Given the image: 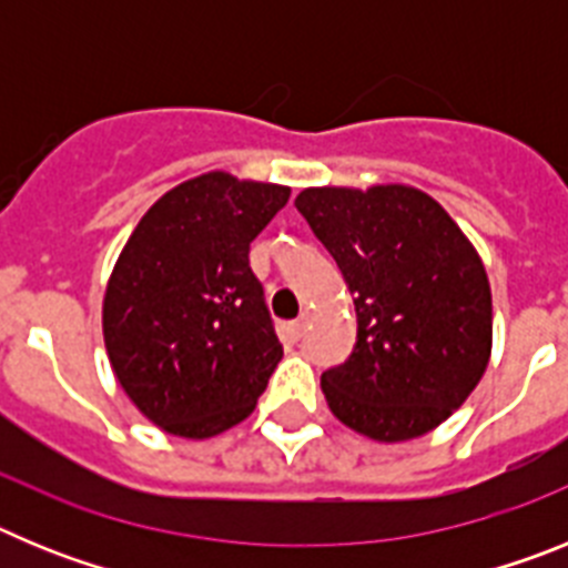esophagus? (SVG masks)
I'll return each instance as SVG.
<instances>
[{
  "mask_svg": "<svg viewBox=\"0 0 568 568\" xmlns=\"http://www.w3.org/2000/svg\"><path fill=\"white\" fill-rule=\"evenodd\" d=\"M310 318H313V315H310L307 310H304V313H301V318H298V321H293V335H295V338H301V335L307 333Z\"/></svg>",
  "mask_w": 568,
  "mask_h": 568,
  "instance_id": "obj_1",
  "label": "esophagus"
}]
</instances>
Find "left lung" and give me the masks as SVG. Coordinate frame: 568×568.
Returning <instances> with one entry per match:
<instances>
[{
	"label": "left lung",
	"mask_w": 568,
	"mask_h": 568,
	"mask_svg": "<svg viewBox=\"0 0 568 568\" xmlns=\"http://www.w3.org/2000/svg\"><path fill=\"white\" fill-rule=\"evenodd\" d=\"M295 207L353 293V355L321 375L329 409L378 444L433 433L471 395L491 355V290L478 250L409 184L307 187Z\"/></svg>",
	"instance_id": "obj_1"
}]
</instances>
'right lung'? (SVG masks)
<instances>
[{
  "label": "right lung",
  "instance_id": "obj_1",
  "mask_svg": "<svg viewBox=\"0 0 568 568\" xmlns=\"http://www.w3.org/2000/svg\"><path fill=\"white\" fill-rule=\"evenodd\" d=\"M290 199V187L224 170L187 179L142 215L102 301L115 381L159 429L204 440L241 424L284 346L250 241Z\"/></svg>",
  "mask_w": 568,
  "mask_h": 568
}]
</instances>
